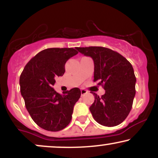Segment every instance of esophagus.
Returning a JSON list of instances; mask_svg holds the SVG:
<instances>
[{
	"mask_svg": "<svg viewBox=\"0 0 158 158\" xmlns=\"http://www.w3.org/2000/svg\"><path fill=\"white\" fill-rule=\"evenodd\" d=\"M88 90H85V89H81V96H83V95H85V94H86L87 93H88Z\"/></svg>",
	"mask_w": 158,
	"mask_h": 158,
	"instance_id": "34e87169",
	"label": "esophagus"
}]
</instances>
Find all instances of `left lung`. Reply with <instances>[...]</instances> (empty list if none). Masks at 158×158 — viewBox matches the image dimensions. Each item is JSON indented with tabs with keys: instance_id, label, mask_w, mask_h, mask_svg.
I'll return each instance as SVG.
<instances>
[{
	"instance_id": "8db88e82",
	"label": "left lung",
	"mask_w": 158,
	"mask_h": 158,
	"mask_svg": "<svg viewBox=\"0 0 158 158\" xmlns=\"http://www.w3.org/2000/svg\"><path fill=\"white\" fill-rule=\"evenodd\" d=\"M76 49L93 59L94 81L106 90L101 97L94 93L95 99L90 110L94 119L108 127L120 124L131 111L136 93V77L131 64L117 52L103 47Z\"/></svg>"
}]
</instances>
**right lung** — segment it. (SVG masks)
<instances>
[{"mask_svg": "<svg viewBox=\"0 0 158 158\" xmlns=\"http://www.w3.org/2000/svg\"><path fill=\"white\" fill-rule=\"evenodd\" d=\"M78 52L73 48H48L39 52L23 68L20 77L21 94L32 119L50 131L62 130L70 123L79 100L78 88L61 95L52 88L55 79L65 72L64 65Z\"/></svg>", "mask_w": 158, "mask_h": 158, "instance_id": "1", "label": "right lung"}]
</instances>
